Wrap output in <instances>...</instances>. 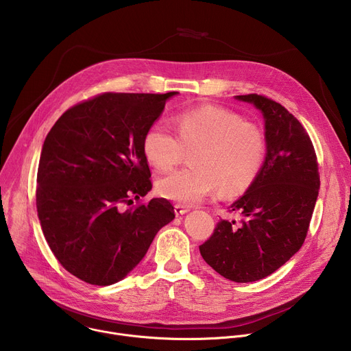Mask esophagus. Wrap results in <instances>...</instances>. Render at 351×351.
<instances>
[{
    "mask_svg": "<svg viewBox=\"0 0 351 351\" xmlns=\"http://www.w3.org/2000/svg\"><path fill=\"white\" fill-rule=\"evenodd\" d=\"M189 211H190V207H189V206H184V204H176V206H175V214H176V217L183 215V214H186V213H189Z\"/></svg>",
    "mask_w": 351,
    "mask_h": 351,
    "instance_id": "1",
    "label": "esophagus"
}]
</instances>
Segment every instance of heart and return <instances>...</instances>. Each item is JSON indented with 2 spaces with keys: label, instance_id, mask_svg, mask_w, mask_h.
<instances>
[{
  "label": "heart",
  "instance_id": "heart-1",
  "mask_svg": "<svg viewBox=\"0 0 351 351\" xmlns=\"http://www.w3.org/2000/svg\"><path fill=\"white\" fill-rule=\"evenodd\" d=\"M178 136L167 121L147 128L141 148L157 171L178 165L184 149H193V165L173 171L157 182L158 193L172 202L193 204L223 189L226 194L244 191L258 176L268 152L265 132L240 114L204 106L175 117Z\"/></svg>",
  "mask_w": 351,
  "mask_h": 351
}]
</instances>
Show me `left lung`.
Wrapping results in <instances>:
<instances>
[{
  "mask_svg": "<svg viewBox=\"0 0 351 351\" xmlns=\"http://www.w3.org/2000/svg\"><path fill=\"white\" fill-rule=\"evenodd\" d=\"M236 98L263 112L267 158L252 186L229 207L240 222L221 219L199 253L223 278L245 283L274 274L303 245L319 172L307 130L285 107L258 94Z\"/></svg>",
  "mask_w": 351,
  "mask_h": 351,
  "instance_id": "1",
  "label": "left lung"
}]
</instances>
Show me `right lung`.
I'll return each instance as SVG.
<instances>
[{"mask_svg":"<svg viewBox=\"0 0 351 351\" xmlns=\"http://www.w3.org/2000/svg\"><path fill=\"white\" fill-rule=\"evenodd\" d=\"M175 94H98L65 111L44 140L36 189L41 229L60 264L86 283L123 279L175 218L165 198L123 210L153 187L141 141Z\"/></svg>","mask_w":351,"mask_h":351,"instance_id":"obj_1","label":"right lung"}]
</instances>
